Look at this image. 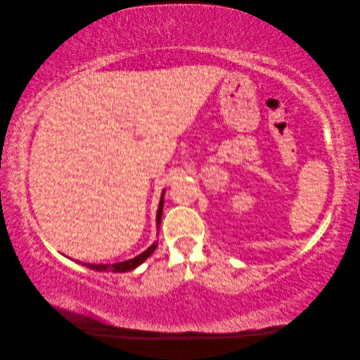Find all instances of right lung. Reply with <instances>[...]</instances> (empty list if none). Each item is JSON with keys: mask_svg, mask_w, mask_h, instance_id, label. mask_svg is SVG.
<instances>
[{"mask_svg": "<svg viewBox=\"0 0 360 360\" xmlns=\"http://www.w3.org/2000/svg\"><path fill=\"white\" fill-rule=\"evenodd\" d=\"M162 207H163V195H162V200L159 202V209H158V224H160V217H162ZM156 243L151 245L147 250H144L143 254H139L138 257L132 258V259H127V261H122V263H114V264H89V263H82L84 266H86L89 269L97 270V271H118V274H123V271H129L135 267H138L141 263H144V261L153 254V250L156 249Z\"/></svg>", "mask_w": 360, "mask_h": 360, "instance_id": "1", "label": "right lung"}]
</instances>
